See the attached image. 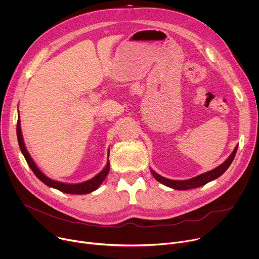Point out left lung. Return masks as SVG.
<instances>
[{
  "label": "left lung",
  "instance_id": "left-lung-1",
  "mask_svg": "<svg viewBox=\"0 0 259 259\" xmlns=\"http://www.w3.org/2000/svg\"><path fill=\"white\" fill-rule=\"evenodd\" d=\"M237 150V146L234 148V150L232 151V153L229 155V157L227 160L221 164L220 166H218L217 168L205 172L203 174L198 175L196 177L191 178V180H187V181H172V180H168V178H165L161 175H158L156 172H154L152 169H150L152 176L155 178V180L169 188H172L174 190H181V191H185V190H191V189H196L201 186L206 185L207 183L215 180L219 176H221L227 169L228 167L231 165L233 158L235 156Z\"/></svg>",
  "mask_w": 259,
  "mask_h": 259
}]
</instances>
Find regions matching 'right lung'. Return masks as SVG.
<instances>
[{
    "label": "right lung",
    "mask_w": 259,
    "mask_h": 259,
    "mask_svg": "<svg viewBox=\"0 0 259 259\" xmlns=\"http://www.w3.org/2000/svg\"><path fill=\"white\" fill-rule=\"evenodd\" d=\"M16 135H17V141H18V145L19 148H21L26 161L29 165V167L32 169V171L34 172V174L44 184H46L47 186L57 189L59 191H61L63 193H67V194H76V195H84V194H89L93 191H95L99 186L102 185V183L105 181V178L107 177L109 171H110V162L108 160L107 166L105 167V169L99 172L96 176H94L91 180L81 183V184H75V185H71V184H64V183H60V182H56L51 180L48 176H46L39 168L36 166V164L34 163V161L32 160L31 155L29 154L28 150L26 149L25 143H24V139H23V135H22V131H21V121H19V116L17 118V125H16ZM109 158V155H108Z\"/></svg>",
    "instance_id": "add662e5"
}]
</instances>
